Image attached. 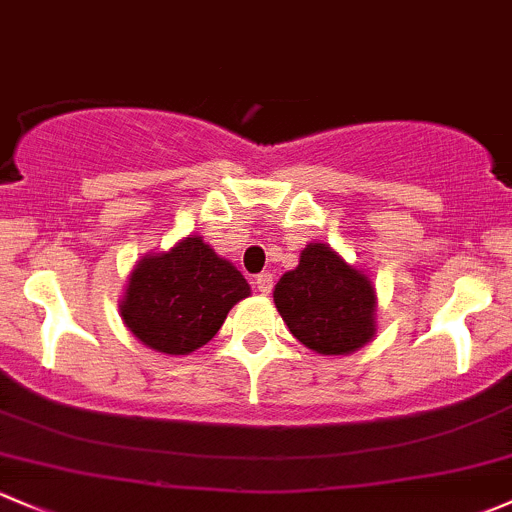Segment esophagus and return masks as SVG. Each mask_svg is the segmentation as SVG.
<instances>
[{"label":"esophagus","instance_id":"34e87169","mask_svg":"<svg viewBox=\"0 0 512 512\" xmlns=\"http://www.w3.org/2000/svg\"><path fill=\"white\" fill-rule=\"evenodd\" d=\"M255 287H257V292L260 294H270L272 292V287H274V277L270 272H262V274H257V279H255Z\"/></svg>","mask_w":512,"mask_h":512}]
</instances>
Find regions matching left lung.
I'll list each match as a JSON object with an SVG mask.
<instances>
[{
    "instance_id": "left-lung-1",
    "label": "left lung",
    "mask_w": 512,
    "mask_h": 512,
    "mask_svg": "<svg viewBox=\"0 0 512 512\" xmlns=\"http://www.w3.org/2000/svg\"><path fill=\"white\" fill-rule=\"evenodd\" d=\"M274 306L292 336L319 355H348L378 331V294L363 270L326 242H309L299 265L274 287Z\"/></svg>"
}]
</instances>
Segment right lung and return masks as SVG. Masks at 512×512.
Returning a JSON list of instances; mask_svg holds the SVG:
<instances>
[{
	"mask_svg": "<svg viewBox=\"0 0 512 512\" xmlns=\"http://www.w3.org/2000/svg\"><path fill=\"white\" fill-rule=\"evenodd\" d=\"M250 297V284L201 235L149 252L129 272L120 316L142 346L188 355L220 331L228 311Z\"/></svg>",
	"mask_w": 512,
	"mask_h": 512,
	"instance_id": "1",
	"label": "right lung"
}]
</instances>
